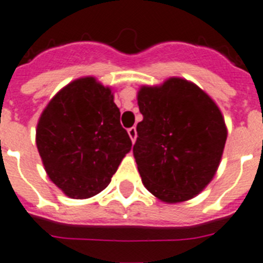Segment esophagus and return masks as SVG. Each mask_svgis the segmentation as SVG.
I'll use <instances>...</instances> for the list:
<instances>
[{
  "instance_id": "esophagus-1",
  "label": "esophagus",
  "mask_w": 263,
  "mask_h": 263,
  "mask_svg": "<svg viewBox=\"0 0 263 263\" xmlns=\"http://www.w3.org/2000/svg\"><path fill=\"white\" fill-rule=\"evenodd\" d=\"M128 135H129V137H131L132 143H135V140H136V137H137L136 128H135V127H131V128H128Z\"/></svg>"
}]
</instances>
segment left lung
Listing matches in <instances>:
<instances>
[{
    "label": "left lung",
    "mask_w": 263,
    "mask_h": 263,
    "mask_svg": "<svg viewBox=\"0 0 263 263\" xmlns=\"http://www.w3.org/2000/svg\"><path fill=\"white\" fill-rule=\"evenodd\" d=\"M134 157L146 190L165 203L193 199L212 181L227 141L226 120L198 85L170 77L140 86Z\"/></svg>",
    "instance_id": "obj_1"
}]
</instances>
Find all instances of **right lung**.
<instances>
[{
  "instance_id": "1",
  "label": "right lung",
  "mask_w": 263,
  "mask_h": 263,
  "mask_svg": "<svg viewBox=\"0 0 263 263\" xmlns=\"http://www.w3.org/2000/svg\"><path fill=\"white\" fill-rule=\"evenodd\" d=\"M35 140L48 178L72 199L105 190L132 146L111 87L93 76L69 82L52 97L37 120Z\"/></svg>"
}]
</instances>
